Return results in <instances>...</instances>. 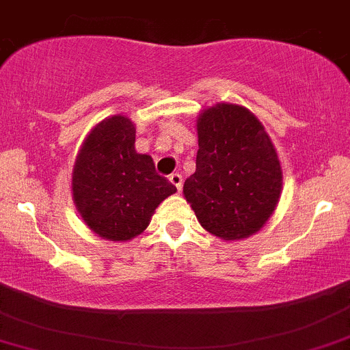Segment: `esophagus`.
Returning a JSON list of instances; mask_svg holds the SVG:
<instances>
[{
	"instance_id": "34e87169",
	"label": "esophagus",
	"mask_w": 350,
	"mask_h": 350,
	"mask_svg": "<svg viewBox=\"0 0 350 350\" xmlns=\"http://www.w3.org/2000/svg\"><path fill=\"white\" fill-rule=\"evenodd\" d=\"M169 181L176 186V189H178V191H181V188H183V176L181 174L174 172V174L169 176Z\"/></svg>"
}]
</instances>
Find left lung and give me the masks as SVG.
I'll use <instances>...</instances> for the list:
<instances>
[{
	"label": "left lung",
	"instance_id": "1",
	"mask_svg": "<svg viewBox=\"0 0 350 350\" xmlns=\"http://www.w3.org/2000/svg\"><path fill=\"white\" fill-rule=\"evenodd\" d=\"M196 171L183 186L198 221L225 242L267 224L283 191L280 157L252 111L217 103L198 115Z\"/></svg>",
	"mask_w": 350,
	"mask_h": 350
}]
</instances>
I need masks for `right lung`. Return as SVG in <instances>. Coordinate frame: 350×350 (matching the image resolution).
<instances>
[{
  "label": "right lung",
  "instance_id": "obj_1",
  "mask_svg": "<svg viewBox=\"0 0 350 350\" xmlns=\"http://www.w3.org/2000/svg\"><path fill=\"white\" fill-rule=\"evenodd\" d=\"M72 201L91 232L126 242L142 234L155 208L176 186L155 172L150 155L135 150V123L113 115L91 129L72 167Z\"/></svg>",
  "mask_w": 350,
  "mask_h": 350
}]
</instances>
